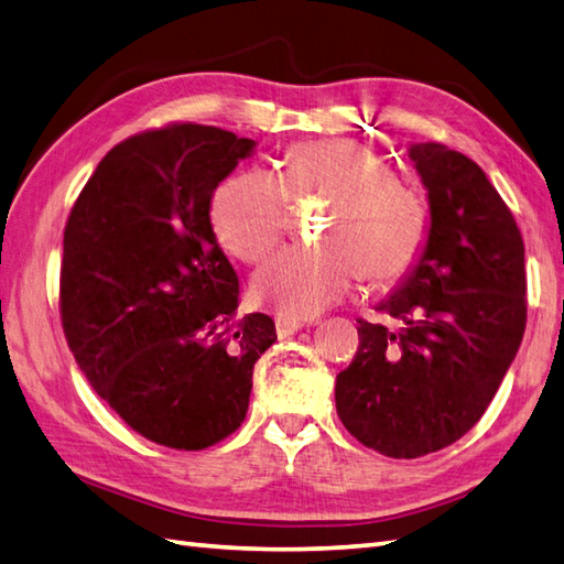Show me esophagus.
<instances>
[{
	"mask_svg": "<svg viewBox=\"0 0 564 564\" xmlns=\"http://www.w3.org/2000/svg\"><path fill=\"white\" fill-rule=\"evenodd\" d=\"M302 328H304L302 321H294V318H286V316L274 318V330H278V337L294 335L296 330H302Z\"/></svg>",
	"mask_w": 564,
	"mask_h": 564,
	"instance_id": "esophagus-1",
	"label": "esophagus"
}]
</instances>
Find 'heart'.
I'll return each mask as SVG.
<instances>
[{
  "instance_id": "heart-1",
  "label": "heart",
  "mask_w": 564,
  "mask_h": 564,
  "mask_svg": "<svg viewBox=\"0 0 564 564\" xmlns=\"http://www.w3.org/2000/svg\"><path fill=\"white\" fill-rule=\"evenodd\" d=\"M328 197L323 246L272 258L253 280L258 302L286 318H311L352 294L361 274L373 286L403 280L430 241L427 199L391 164L355 140H311L284 152L282 171L246 169L209 199L221 248L246 265L280 246L290 199Z\"/></svg>"
}]
</instances>
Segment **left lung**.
I'll list each match as a JSON object with an SVG mask.
<instances>
[{"label":"left lung","mask_w":564,"mask_h":564,"mask_svg":"<svg viewBox=\"0 0 564 564\" xmlns=\"http://www.w3.org/2000/svg\"><path fill=\"white\" fill-rule=\"evenodd\" d=\"M432 227L415 272L359 318V347L337 373L335 405L357 442L417 458L458 442L492 403L527 328L517 219L482 169L444 144L410 147Z\"/></svg>","instance_id":"left-lung-1"}]
</instances>
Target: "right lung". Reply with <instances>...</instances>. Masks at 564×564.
<instances>
[{
    "label": "right lung",
    "mask_w": 564,
    "mask_h": 564,
    "mask_svg": "<svg viewBox=\"0 0 564 564\" xmlns=\"http://www.w3.org/2000/svg\"><path fill=\"white\" fill-rule=\"evenodd\" d=\"M253 152L197 122L132 134L65 227L59 318L74 359L137 434L178 452L241 427L253 365L278 340L270 316H239V278L209 224L212 193Z\"/></svg>",
    "instance_id": "right-lung-1"
}]
</instances>
